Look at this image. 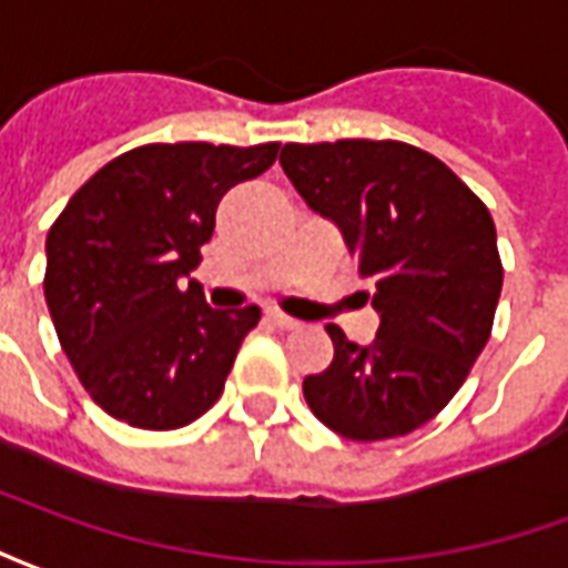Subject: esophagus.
Instances as JSON below:
<instances>
[{"label":"esophagus","mask_w":568,"mask_h":568,"mask_svg":"<svg viewBox=\"0 0 568 568\" xmlns=\"http://www.w3.org/2000/svg\"><path fill=\"white\" fill-rule=\"evenodd\" d=\"M267 322H273L276 328H297V325H301V322L292 320L283 310H267Z\"/></svg>","instance_id":"34e87169"}]
</instances>
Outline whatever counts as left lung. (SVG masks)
I'll return each instance as SVG.
<instances>
[{
    "mask_svg": "<svg viewBox=\"0 0 568 568\" xmlns=\"http://www.w3.org/2000/svg\"><path fill=\"white\" fill-rule=\"evenodd\" d=\"M280 163L344 231L381 313L371 346L325 325L334 358L304 381L310 410L353 440L410 435L450 405L493 332V215L447 163L398 140L285 142Z\"/></svg>",
    "mask_w": 568,
    "mask_h": 568,
    "instance_id": "1",
    "label": "left lung"
}]
</instances>
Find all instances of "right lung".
Segmentation results:
<instances>
[{
  "mask_svg": "<svg viewBox=\"0 0 568 568\" xmlns=\"http://www.w3.org/2000/svg\"><path fill=\"white\" fill-rule=\"evenodd\" d=\"M280 142H149L109 161L48 231L44 301L63 353L97 405L170 432L224 389L261 310H212L194 280L227 187L261 175Z\"/></svg>",
  "mask_w": 568,
  "mask_h": 568,
  "instance_id": "right-lung-1",
  "label": "right lung"
}]
</instances>
